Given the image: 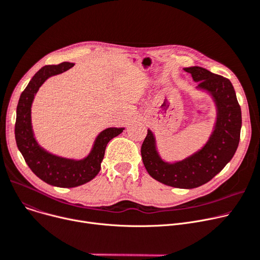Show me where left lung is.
I'll return each instance as SVG.
<instances>
[{
    "mask_svg": "<svg viewBox=\"0 0 260 260\" xmlns=\"http://www.w3.org/2000/svg\"><path fill=\"white\" fill-rule=\"evenodd\" d=\"M191 73L198 88L205 89L217 106L214 131L205 147L192 156L175 164L165 162L155 148L153 133L148 130L141 148L148 173L167 186L193 189L203 186L218 174L232 159L240 140L241 110L232 83L202 67L184 69Z\"/></svg>",
    "mask_w": 260,
    "mask_h": 260,
    "instance_id": "obj_1",
    "label": "left lung"
}]
</instances>
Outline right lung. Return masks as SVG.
Returning a JSON list of instances; mask_svg holds the SVG:
<instances>
[{
  "label": "right lung",
  "instance_id": "1",
  "mask_svg": "<svg viewBox=\"0 0 260 260\" xmlns=\"http://www.w3.org/2000/svg\"><path fill=\"white\" fill-rule=\"evenodd\" d=\"M73 63L64 62L41 68L22 92L17 107L14 134L17 146L26 164L43 181L59 188H73L93 179L101 170L106 146L124 128H108L96 137L90 154L82 160H73L48 153L37 143L31 126V105L36 93L48 78L62 73Z\"/></svg>",
  "mask_w": 260,
  "mask_h": 260
}]
</instances>
